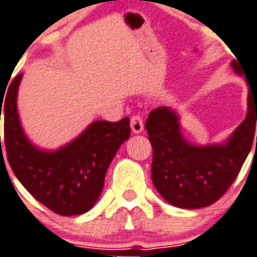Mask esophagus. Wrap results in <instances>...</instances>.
Returning a JSON list of instances; mask_svg holds the SVG:
<instances>
[{
    "label": "esophagus",
    "instance_id": "1",
    "mask_svg": "<svg viewBox=\"0 0 257 257\" xmlns=\"http://www.w3.org/2000/svg\"><path fill=\"white\" fill-rule=\"evenodd\" d=\"M131 129L134 134H142L143 132V119L142 116L134 115L131 118Z\"/></svg>",
    "mask_w": 257,
    "mask_h": 257
}]
</instances>
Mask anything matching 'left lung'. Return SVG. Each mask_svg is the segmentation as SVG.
<instances>
[{
  "mask_svg": "<svg viewBox=\"0 0 257 257\" xmlns=\"http://www.w3.org/2000/svg\"><path fill=\"white\" fill-rule=\"evenodd\" d=\"M231 66L235 73L243 75L236 61ZM256 121L257 87L250 85L246 116L224 143L192 145L182 135L175 110L159 107L152 111L146 129L153 147L152 179L157 192L181 209H200L217 202L235 181L252 149Z\"/></svg>",
  "mask_w": 257,
  "mask_h": 257,
  "instance_id": "8db88e82",
  "label": "left lung"
}]
</instances>
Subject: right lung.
<instances>
[{"label": "right lung", "mask_w": 257, "mask_h": 257, "mask_svg": "<svg viewBox=\"0 0 257 257\" xmlns=\"http://www.w3.org/2000/svg\"><path fill=\"white\" fill-rule=\"evenodd\" d=\"M18 75L0 94L5 150L12 171L32 196L61 216L83 214L101 195L105 172L131 136L129 118L118 122L94 121L76 139L57 150L35 146L25 135L18 112ZM6 97L4 98L3 96ZM1 159H4L1 149Z\"/></svg>", "instance_id": "right-lung-1"}]
</instances>
